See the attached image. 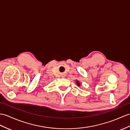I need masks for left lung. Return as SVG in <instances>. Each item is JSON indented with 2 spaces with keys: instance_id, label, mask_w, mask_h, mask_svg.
<instances>
[{
  "instance_id": "1",
  "label": "left lung",
  "mask_w": 130,
  "mask_h": 130,
  "mask_svg": "<svg viewBox=\"0 0 130 130\" xmlns=\"http://www.w3.org/2000/svg\"><path fill=\"white\" fill-rule=\"evenodd\" d=\"M76 83H77V85L78 86H80V83L79 82L78 80H77V82H76Z\"/></svg>"
}]
</instances>
